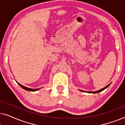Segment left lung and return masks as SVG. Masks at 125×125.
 <instances>
[{
	"instance_id": "obj_1",
	"label": "left lung",
	"mask_w": 125,
	"mask_h": 125,
	"mask_svg": "<svg viewBox=\"0 0 125 125\" xmlns=\"http://www.w3.org/2000/svg\"><path fill=\"white\" fill-rule=\"evenodd\" d=\"M110 83H109V85H107V86H106L105 87H104V88H103L102 89H101L98 90H97V91H94V92H88V91H85V90H81L80 89V90L81 92H86V93H100V92L103 91L104 90H105V89H106L107 87H108L109 85H110Z\"/></svg>"
}]
</instances>
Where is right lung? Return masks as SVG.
<instances>
[{
	"label": "right lung",
	"mask_w": 125,
	"mask_h": 125,
	"mask_svg": "<svg viewBox=\"0 0 125 125\" xmlns=\"http://www.w3.org/2000/svg\"><path fill=\"white\" fill-rule=\"evenodd\" d=\"M16 83H18V84H19V85L20 86H21L22 88L24 89L25 90H27V91H30V92H35L36 91V90H38L40 89V88H39V89H31V88H27V87H25L24 86H23V85H22L20 84V83H18V82L16 81Z\"/></svg>",
	"instance_id": "1"
}]
</instances>
